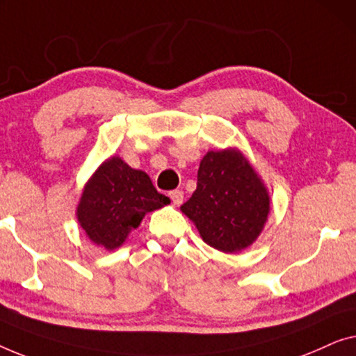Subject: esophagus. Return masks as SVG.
<instances>
[{"mask_svg": "<svg viewBox=\"0 0 356 356\" xmlns=\"http://www.w3.org/2000/svg\"><path fill=\"white\" fill-rule=\"evenodd\" d=\"M169 198H171V202L179 207L180 203L184 202V192L182 190H172V192H169Z\"/></svg>", "mask_w": 356, "mask_h": 356, "instance_id": "obj_1", "label": "esophagus"}]
</instances>
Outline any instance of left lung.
<instances>
[{
    "mask_svg": "<svg viewBox=\"0 0 356 356\" xmlns=\"http://www.w3.org/2000/svg\"><path fill=\"white\" fill-rule=\"evenodd\" d=\"M197 190L182 213L195 222L204 242L224 253L252 245L269 213V197L238 152H208L200 163Z\"/></svg>",
    "mask_w": 356,
    "mask_h": 356,
    "instance_id": "8db88e82",
    "label": "left lung"
}]
</instances>
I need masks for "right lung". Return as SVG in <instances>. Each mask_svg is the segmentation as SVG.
<instances>
[{"instance_id": "add662e5", "label": "right lung", "mask_w": 356, "mask_h": 356, "mask_svg": "<svg viewBox=\"0 0 356 356\" xmlns=\"http://www.w3.org/2000/svg\"><path fill=\"white\" fill-rule=\"evenodd\" d=\"M168 203L169 198L158 193L147 174L127 166L121 158H111L85 187L77 218L90 240L114 250L138 227L145 213Z\"/></svg>"}]
</instances>
